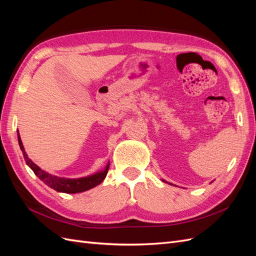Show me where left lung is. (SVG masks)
<instances>
[{"label":"left lung","instance_id":"1","mask_svg":"<svg viewBox=\"0 0 256 256\" xmlns=\"http://www.w3.org/2000/svg\"><path fill=\"white\" fill-rule=\"evenodd\" d=\"M164 182H166V180H164Z\"/></svg>","mask_w":256,"mask_h":256}]
</instances>
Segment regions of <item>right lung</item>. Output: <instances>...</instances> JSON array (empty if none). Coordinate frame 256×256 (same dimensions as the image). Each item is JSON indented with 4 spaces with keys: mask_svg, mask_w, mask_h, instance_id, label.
<instances>
[{
    "mask_svg": "<svg viewBox=\"0 0 256 256\" xmlns=\"http://www.w3.org/2000/svg\"><path fill=\"white\" fill-rule=\"evenodd\" d=\"M18 142L26 164L33 170L35 175L40 178V180H42L48 186V187L54 189L58 192L80 193L83 191L90 190L104 182V180L108 174V170H109L110 162L106 164V166L102 170V171H99L95 174L86 176V177L74 178V180H72V178H64V177H58L56 175H51L48 172H44V170H42L38 166H36L34 162L28 157V154L24 150V147H23L19 132H18Z\"/></svg>",
    "mask_w": 256,
    "mask_h": 256,
    "instance_id": "1",
    "label": "right lung"
}]
</instances>
